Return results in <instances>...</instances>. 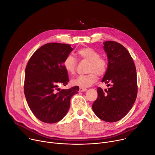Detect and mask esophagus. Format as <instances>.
I'll return each instance as SVG.
<instances>
[{
  "label": "esophagus",
  "instance_id": "obj_1",
  "mask_svg": "<svg viewBox=\"0 0 155 155\" xmlns=\"http://www.w3.org/2000/svg\"><path fill=\"white\" fill-rule=\"evenodd\" d=\"M87 89L85 88H83V87H80L79 88V91L80 92H84V91H86Z\"/></svg>",
  "mask_w": 155,
  "mask_h": 155
}]
</instances>
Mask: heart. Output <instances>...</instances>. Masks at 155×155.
Wrapping results in <instances>:
<instances>
[{
  "mask_svg": "<svg viewBox=\"0 0 155 155\" xmlns=\"http://www.w3.org/2000/svg\"><path fill=\"white\" fill-rule=\"evenodd\" d=\"M78 55L83 59L90 61L88 72L86 75H80L71 80L73 85L80 87H89L97 80V74L99 76H102L107 70V62L106 59L100 56L99 53L89 47H84L77 51ZM77 60L73 56H67L63 61V66L65 70L71 74L75 73L77 67Z\"/></svg>",
  "mask_w": 155,
  "mask_h": 155,
  "instance_id": "1",
  "label": "heart"
}]
</instances>
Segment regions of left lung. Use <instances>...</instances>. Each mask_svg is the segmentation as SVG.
Masks as SVG:
<instances>
[{
	"label": "left lung",
	"instance_id": "1",
	"mask_svg": "<svg viewBox=\"0 0 155 155\" xmlns=\"http://www.w3.org/2000/svg\"><path fill=\"white\" fill-rule=\"evenodd\" d=\"M107 57V68L102 82L110 83L103 91L98 87L97 98L92 104L96 115L107 122L124 118L132 107L137 94V73L130 53L115 41L103 42Z\"/></svg>",
	"mask_w": 155,
	"mask_h": 155
}]
</instances>
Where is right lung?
<instances>
[{"instance_id":"right-lung-1","label":"right lung","mask_w":155,"mask_h":155,"mask_svg":"<svg viewBox=\"0 0 155 155\" xmlns=\"http://www.w3.org/2000/svg\"><path fill=\"white\" fill-rule=\"evenodd\" d=\"M73 50L70 44H46L33 53L26 65L25 97L32 113L43 122L54 124L62 120L68 111L71 97L79 91L78 86L61 91L58 88L69 82L63 61Z\"/></svg>"}]
</instances>
